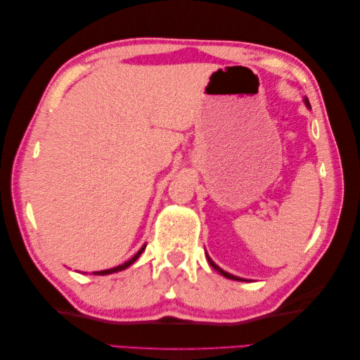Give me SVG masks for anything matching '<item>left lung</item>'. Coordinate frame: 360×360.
I'll return each instance as SVG.
<instances>
[{
  "label": "left lung",
  "mask_w": 360,
  "mask_h": 360,
  "mask_svg": "<svg viewBox=\"0 0 360 360\" xmlns=\"http://www.w3.org/2000/svg\"><path fill=\"white\" fill-rule=\"evenodd\" d=\"M304 103H307V106L308 108H311L309 106V102H308V99H307V97H304ZM207 259H209V264L216 270V271H219V274L222 275V276H225V278H228V279H233V281H245V279H242V278H238V276H234V275H231V274H228V271H225V270H222L219 266H216L214 263H213V261H212V258L209 257V255H207Z\"/></svg>",
  "instance_id": "1"
}]
</instances>
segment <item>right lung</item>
I'll list each match as a JSON object with an SVG mask.
<instances>
[{"instance_id": "add662e5", "label": "right lung", "mask_w": 360, "mask_h": 360, "mask_svg": "<svg viewBox=\"0 0 360 360\" xmlns=\"http://www.w3.org/2000/svg\"><path fill=\"white\" fill-rule=\"evenodd\" d=\"M144 249H146V245H144L143 248H141L132 258H130L129 261H126L124 264H122V266H117V267H114V269H108V270L94 271V275H110V274H115V271H120V270H124V269H127L130 264H134V263H135V261L139 258V255L143 254V250H144Z\"/></svg>"}]
</instances>
